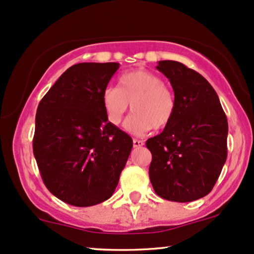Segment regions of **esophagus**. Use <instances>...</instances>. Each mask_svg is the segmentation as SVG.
I'll list each match as a JSON object with an SVG mask.
<instances>
[{"label": "esophagus", "instance_id": "34e87169", "mask_svg": "<svg viewBox=\"0 0 254 254\" xmlns=\"http://www.w3.org/2000/svg\"><path fill=\"white\" fill-rule=\"evenodd\" d=\"M132 144H133V147H135V148H138V147L143 146L144 142L141 141V140H137V138H133V140H132Z\"/></svg>", "mask_w": 254, "mask_h": 254}]
</instances>
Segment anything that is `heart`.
<instances>
[{
  "mask_svg": "<svg viewBox=\"0 0 254 254\" xmlns=\"http://www.w3.org/2000/svg\"><path fill=\"white\" fill-rule=\"evenodd\" d=\"M131 104L133 113L125 127L133 133H144L152 127H168L176 112V99L158 74L147 69H135L122 74L117 86L102 91V106L110 124L118 125Z\"/></svg>",
  "mask_w": 254,
  "mask_h": 254,
  "instance_id": "1",
  "label": "heart"
}]
</instances>
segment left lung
<instances>
[{"label":"left lung","mask_w":254,"mask_h":254,"mask_svg":"<svg viewBox=\"0 0 254 254\" xmlns=\"http://www.w3.org/2000/svg\"><path fill=\"white\" fill-rule=\"evenodd\" d=\"M171 83L176 112L168 127L147 140L149 180L163 199L189 202L212 190L227 160L228 121L218 95L200 73L178 61H159Z\"/></svg>","instance_id":"8db88e82"}]
</instances>
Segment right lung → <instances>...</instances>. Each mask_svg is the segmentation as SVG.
Returning a JSON list of instances; mask_svg holds the SVG:
<instances>
[{
	"instance_id": "1",
	"label": "right lung",
	"mask_w": 254,
	"mask_h": 254,
	"mask_svg": "<svg viewBox=\"0 0 254 254\" xmlns=\"http://www.w3.org/2000/svg\"><path fill=\"white\" fill-rule=\"evenodd\" d=\"M117 63L76 64L41 100L32 147L42 180L66 204L86 207L110 199L132 138L110 124L102 91Z\"/></svg>"
}]
</instances>
